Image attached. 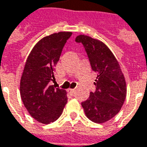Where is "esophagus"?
Instances as JSON below:
<instances>
[{
  "mask_svg": "<svg viewBox=\"0 0 147 147\" xmlns=\"http://www.w3.org/2000/svg\"><path fill=\"white\" fill-rule=\"evenodd\" d=\"M68 91H69V93H70V94H74V93L75 92V89H69L68 90Z\"/></svg>",
  "mask_w": 147,
  "mask_h": 147,
  "instance_id": "esophagus-1",
  "label": "esophagus"
}]
</instances>
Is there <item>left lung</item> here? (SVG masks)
Listing matches in <instances>:
<instances>
[{"mask_svg": "<svg viewBox=\"0 0 147 147\" xmlns=\"http://www.w3.org/2000/svg\"><path fill=\"white\" fill-rule=\"evenodd\" d=\"M83 45L92 70L97 73L95 91L82 103L86 116L95 123H104L120 112L126 97V84L119 63L103 42L81 34L75 39Z\"/></svg>", "mask_w": 147, "mask_h": 147, "instance_id": "1", "label": "left lung"}]
</instances>
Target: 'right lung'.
<instances>
[{
	"label": "right lung",
	"instance_id": "1",
	"mask_svg": "<svg viewBox=\"0 0 147 147\" xmlns=\"http://www.w3.org/2000/svg\"><path fill=\"white\" fill-rule=\"evenodd\" d=\"M72 32H58L40 39L26 62L21 78L20 94L25 108L37 121L50 124L62 114L66 91L51 85L54 68Z\"/></svg>",
	"mask_w": 147,
	"mask_h": 147
}]
</instances>
